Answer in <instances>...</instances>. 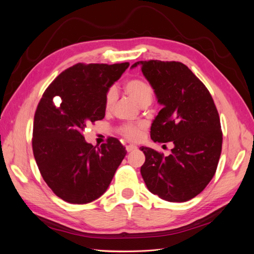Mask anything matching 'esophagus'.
<instances>
[{
	"label": "esophagus",
	"mask_w": 254,
	"mask_h": 254,
	"mask_svg": "<svg viewBox=\"0 0 254 254\" xmlns=\"http://www.w3.org/2000/svg\"><path fill=\"white\" fill-rule=\"evenodd\" d=\"M137 147L135 145H127L126 146V150L128 151V152H130V151H133V150H135Z\"/></svg>",
	"instance_id": "1"
}]
</instances>
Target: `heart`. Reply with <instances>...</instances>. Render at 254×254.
Listing matches in <instances>:
<instances>
[{
    "label": "heart",
    "instance_id": "b5f03b06",
    "mask_svg": "<svg viewBox=\"0 0 254 254\" xmlns=\"http://www.w3.org/2000/svg\"><path fill=\"white\" fill-rule=\"evenodd\" d=\"M124 90L128 96L131 97L133 101L140 106L149 105L153 97V89L150 84L143 79H131L125 83ZM115 99H117V92L114 89H109L105 96V108L107 110L111 109ZM144 129L143 124H128L122 125L119 128V132L130 141H136L142 134Z\"/></svg>",
    "mask_w": 254,
    "mask_h": 254
}]
</instances>
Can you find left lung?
Segmentation results:
<instances>
[{"label": "left lung", "instance_id": "8db88e82", "mask_svg": "<svg viewBox=\"0 0 254 254\" xmlns=\"http://www.w3.org/2000/svg\"><path fill=\"white\" fill-rule=\"evenodd\" d=\"M143 75L163 106L150 128L153 142H172L164 157L149 147L141 174L152 194L171 202H184L205 189L216 172L221 153L220 120L209 90L178 61H137Z\"/></svg>", "mask_w": 254, "mask_h": 254}]
</instances>
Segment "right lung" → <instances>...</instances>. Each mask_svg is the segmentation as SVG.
<instances>
[{"label":"right lung","instance_id":"add662e5","mask_svg":"<svg viewBox=\"0 0 254 254\" xmlns=\"http://www.w3.org/2000/svg\"><path fill=\"white\" fill-rule=\"evenodd\" d=\"M128 66L75 64L57 76L38 104L32 141L36 163L54 194L68 203L101 197L126 156L115 137L97 147L87 143L82 132L105 118L107 91Z\"/></svg>","mask_w":254,"mask_h":254}]
</instances>
